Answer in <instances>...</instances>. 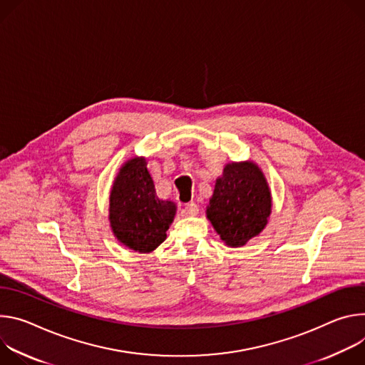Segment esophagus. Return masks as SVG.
Returning a JSON list of instances; mask_svg holds the SVG:
<instances>
[{
	"label": "esophagus",
	"instance_id": "obj_1",
	"mask_svg": "<svg viewBox=\"0 0 365 365\" xmlns=\"http://www.w3.org/2000/svg\"><path fill=\"white\" fill-rule=\"evenodd\" d=\"M198 213V206L195 203H188L185 205V207L182 209V216H195Z\"/></svg>",
	"mask_w": 365,
	"mask_h": 365
}]
</instances>
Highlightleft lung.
Masks as SVG:
<instances>
[{
	"mask_svg": "<svg viewBox=\"0 0 365 365\" xmlns=\"http://www.w3.org/2000/svg\"><path fill=\"white\" fill-rule=\"evenodd\" d=\"M271 207L268 182L255 162H230L216 180L206 215L225 244L237 248L264 230Z\"/></svg>",
	"mask_w": 365,
	"mask_h": 365,
	"instance_id": "8db88e82",
	"label": "left lung"
}]
</instances>
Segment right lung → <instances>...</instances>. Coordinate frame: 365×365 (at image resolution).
I'll return each mask as SVG.
<instances>
[{"mask_svg": "<svg viewBox=\"0 0 365 365\" xmlns=\"http://www.w3.org/2000/svg\"><path fill=\"white\" fill-rule=\"evenodd\" d=\"M108 212L111 230L120 244L148 254L165 240L177 206L156 197L146 159L135 156L121 165L114 178Z\"/></svg>", "mask_w": 365, "mask_h": 365, "instance_id": "add662e5", "label": "right lung"}]
</instances>
